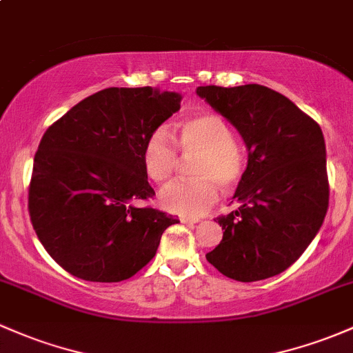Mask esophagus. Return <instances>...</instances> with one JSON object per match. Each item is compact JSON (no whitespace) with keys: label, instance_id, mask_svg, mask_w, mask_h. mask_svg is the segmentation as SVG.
I'll list each match as a JSON object with an SVG mask.
<instances>
[{"label":"esophagus","instance_id":"1","mask_svg":"<svg viewBox=\"0 0 353 353\" xmlns=\"http://www.w3.org/2000/svg\"><path fill=\"white\" fill-rule=\"evenodd\" d=\"M180 222H181V223H196V222H199V219H190V217H180Z\"/></svg>","mask_w":353,"mask_h":353}]
</instances>
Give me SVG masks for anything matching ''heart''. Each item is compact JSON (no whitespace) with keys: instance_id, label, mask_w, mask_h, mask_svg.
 Masks as SVG:
<instances>
[{"instance_id":"heart-1","label":"heart","mask_w":353,"mask_h":353,"mask_svg":"<svg viewBox=\"0 0 353 353\" xmlns=\"http://www.w3.org/2000/svg\"><path fill=\"white\" fill-rule=\"evenodd\" d=\"M176 145L183 157L195 158L190 180L175 181L161 192L166 210L185 217H199L217 202L219 187L234 188L245 175L248 148L236 139L225 117L217 112H200L185 117L176 126ZM148 178L163 185L175 175L180 154L168 131L158 128L146 138L141 151Z\"/></svg>"}]
</instances>
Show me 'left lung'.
<instances>
[{"instance_id": "left-lung-1", "label": "left lung", "mask_w": 353, "mask_h": 353, "mask_svg": "<svg viewBox=\"0 0 353 353\" xmlns=\"http://www.w3.org/2000/svg\"><path fill=\"white\" fill-rule=\"evenodd\" d=\"M196 94L237 128L249 151L234 195L241 207L217 217L223 236L207 261L242 283L279 274L305 252L328 210L320 124L283 94L259 84L205 85Z\"/></svg>"}]
</instances>
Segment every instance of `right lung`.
<instances>
[{
  "instance_id": "add662e5",
  "label": "right lung",
  "mask_w": 353,
  "mask_h": 353,
  "mask_svg": "<svg viewBox=\"0 0 353 353\" xmlns=\"http://www.w3.org/2000/svg\"><path fill=\"white\" fill-rule=\"evenodd\" d=\"M181 97L151 87H109L85 97L41 138L28 187L30 221L67 272L119 283L153 259L176 217L153 199L141 151Z\"/></svg>"
}]
</instances>
